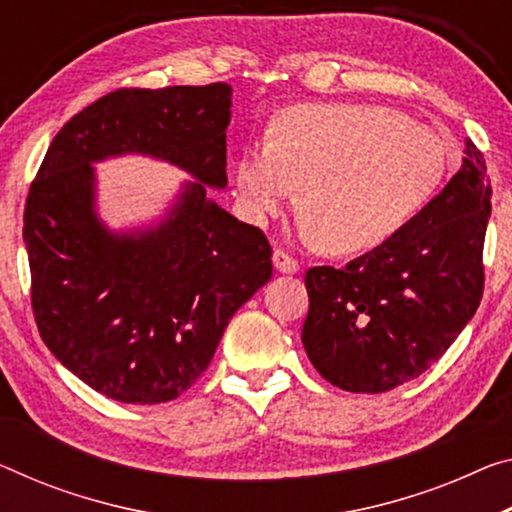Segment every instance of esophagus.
Returning <instances> with one entry per match:
<instances>
[{"label":"esophagus","instance_id":"1","mask_svg":"<svg viewBox=\"0 0 512 512\" xmlns=\"http://www.w3.org/2000/svg\"><path fill=\"white\" fill-rule=\"evenodd\" d=\"M272 261H274V267H277V270L283 272V274H295V272H300V263H297L295 258L290 256L286 249H274Z\"/></svg>","mask_w":512,"mask_h":512}]
</instances>
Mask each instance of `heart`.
<instances>
[{"mask_svg": "<svg viewBox=\"0 0 512 512\" xmlns=\"http://www.w3.org/2000/svg\"><path fill=\"white\" fill-rule=\"evenodd\" d=\"M446 144L377 105L306 102L281 109L270 141L235 167L245 206L265 219L302 192L306 231L329 254H359L393 238L446 176Z\"/></svg>", "mask_w": 512, "mask_h": 512, "instance_id": "obj_1", "label": "heart"}]
</instances>
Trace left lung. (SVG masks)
Segmentation results:
<instances>
[{
	"label": "left lung",
	"instance_id": "obj_1",
	"mask_svg": "<svg viewBox=\"0 0 512 512\" xmlns=\"http://www.w3.org/2000/svg\"><path fill=\"white\" fill-rule=\"evenodd\" d=\"M490 196L481 148L467 139L458 174L393 238L343 270H306L302 343L327 382L382 393L451 348L483 297Z\"/></svg>",
	"mask_w": 512,
	"mask_h": 512
}]
</instances>
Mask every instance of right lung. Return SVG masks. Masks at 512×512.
<instances>
[{
    "label": "right lung",
    "instance_id": "1",
    "mask_svg": "<svg viewBox=\"0 0 512 512\" xmlns=\"http://www.w3.org/2000/svg\"><path fill=\"white\" fill-rule=\"evenodd\" d=\"M231 86L116 89L52 139L25 203L43 343L107 398L155 405L206 371L233 313L272 277V247L206 190L226 185ZM146 152L200 180L160 230L116 239L92 212L90 162Z\"/></svg>",
    "mask_w": 512,
    "mask_h": 512
}]
</instances>
